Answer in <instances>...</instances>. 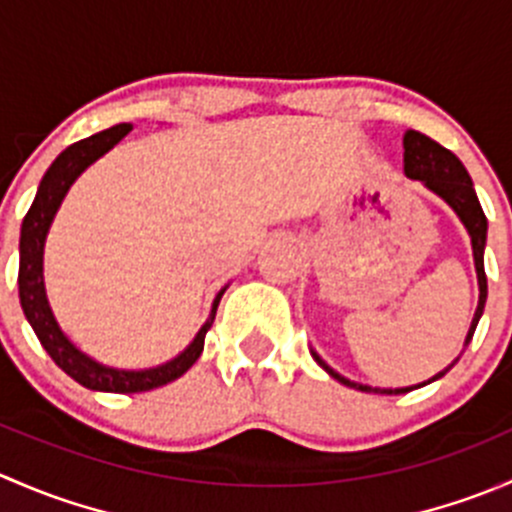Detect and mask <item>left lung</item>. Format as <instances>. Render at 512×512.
I'll return each instance as SVG.
<instances>
[{
  "mask_svg": "<svg viewBox=\"0 0 512 512\" xmlns=\"http://www.w3.org/2000/svg\"><path fill=\"white\" fill-rule=\"evenodd\" d=\"M404 170H406V175H409V178L423 180V183H426L428 188L433 190V193L441 195V198L446 200V203L451 205L453 210H456L458 218H461L463 225H466L468 235H471L473 257H476V270H478L480 297H478L476 317H473V324H471V329H468V337H466V347H468V342H471L473 332H476V327H478L480 314H483L485 297H488V280H485V270H483V250H485V232H488V220H485L483 208H480L478 195H476V190H473V183H471V175H468V170L463 168L461 160L453 156L448 148H443L441 143L431 141V138L423 136V133H418V131H406V136H404ZM314 359H317V364L322 366V369L327 371L329 376H334L337 381H342V384H347V386H354V389H359V391H369V394H371V391H374V394H406V391L418 389V386H409V389H371V386L354 384V381L339 376L337 371L329 369V366L324 364V361L319 359L317 354H314ZM453 364H456V361H453ZM451 366H448V369H451ZM448 369H443L441 374H436L433 379L423 381L421 386H426V384H431V381L441 379V376L446 374Z\"/></svg>",
  "mask_w": 512,
  "mask_h": 512,
  "instance_id": "8db88e82",
  "label": "left lung"
}]
</instances>
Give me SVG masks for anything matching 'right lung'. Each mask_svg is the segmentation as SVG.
Listing matches in <instances>:
<instances>
[{
  "label": "right lung",
  "instance_id": "1",
  "mask_svg": "<svg viewBox=\"0 0 512 512\" xmlns=\"http://www.w3.org/2000/svg\"><path fill=\"white\" fill-rule=\"evenodd\" d=\"M128 131H131V123H118V126L106 128V131L96 133V136L91 138H84V141L66 148V151L49 165L44 178H41L32 208L24 215L22 240H19V299H22V309L24 314H27L29 324H32L34 334L39 337L41 347L46 349V354L54 359V364L59 366L61 371H66V374L74 381H79L81 386L94 391H111V394H138V391H151L168 384V381H175L178 376H183L185 371L198 361L200 352H203L205 334L213 327L220 297H223L225 292L223 289V292L215 297L213 312H210L208 322L203 324L198 337L193 339V344H190L183 354L175 356L173 361L156 366V369H108V366L96 364L94 359L81 354L79 349L61 334L59 324H56L54 314H51L49 309V302H46L44 277H41V255H44L46 232H49L51 220H54L56 210H59L61 200H64L71 183L84 173V168H89V165L101 158L103 153L111 151Z\"/></svg>",
  "mask_w": 512,
  "mask_h": 512
}]
</instances>
